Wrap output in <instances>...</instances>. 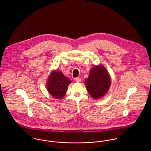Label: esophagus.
Wrapping results in <instances>:
<instances>
[{
	"label": "esophagus",
	"mask_w": 151,
	"mask_h": 151,
	"mask_svg": "<svg viewBox=\"0 0 151 151\" xmlns=\"http://www.w3.org/2000/svg\"><path fill=\"white\" fill-rule=\"evenodd\" d=\"M81 78L80 77H76V78H74V81L76 82H77V83H80L81 81Z\"/></svg>",
	"instance_id": "1"
}]
</instances>
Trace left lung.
Listing matches in <instances>:
<instances>
[{
	"instance_id": "8db88e82",
	"label": "left lung",
	"mask_w": 151,
	"mask_h": 151,
	"mask_svg": "<svg viewBox=\"0 0 151 151\" xmlns=\"http://www.w3.org/2000/svg\"><path fill=\"white\" fill-rule=\"evenodd\" d=\"M86 89L90 95L95 99L101 98L108 91L111 84L108 71L102 65L93 67L89 76L85 80Z\"/></svg>"
}]
</instances>
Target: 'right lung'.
<instances>
[{
	"mask_svg": "<svg viewBox=\"0 0 151 151\" xmlns=\"http://www.w3.org/2000/svg\"><path fill=\"white\" fill-rule=\"evenodd\" d=\"M71 81L65 77L60 71H53L46 84L49 93L54 98L62 99L67 92V89Z\"/></svg>",
	"mask_w": 151,
	"mask_h": 151,
	"instance_id": "1",
	"label": "right lung"
}]
</instances>
